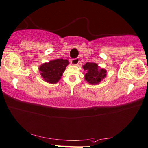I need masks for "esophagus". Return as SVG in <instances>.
Segmentation results:
<instances>
[{
	"mask_svg": "<svg viewBox=\"0 0 148 148\" xmlns=\"http://www.w3.org/2000/svg\"><path fill=\"white\" fill-rule=\"evenodd\" d=\"M79 63V58H72V60H71V63L72 64V65H78Z\"/></svg>",
	"mask_w": 148,
	"mask_h": 148,
	"instance_id": "34e87169",
	"label": "esophagus"
}]
</instances>
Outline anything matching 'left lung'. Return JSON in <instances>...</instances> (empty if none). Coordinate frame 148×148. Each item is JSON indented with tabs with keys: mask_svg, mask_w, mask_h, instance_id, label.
<instances>
[{
	"mask_svg": "<svg viewBox=\"0 0 148 148\" xmlns=\"http://www.w3.org/2000/svg\"><path fill=\"white\" fill-rule=\"evenodd\" d=\"M86 71L85 79L90 84H97L106 76V70L104 69H99L98 65L93 63H87L83 66Z\"/></svg>",
	"mask_w": 148,
	"mask_h": 148,
	"instance_id": "8db88e82",
	"label": "left lung"
}]
</instances>
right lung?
Wrapping results in <instances>:
<instances>
[{"mask_svg":"<svg viewBox=\"0 0 148 148\" xmlns=\"http://www.w3.org/2000/svg\"><path fill=\"white\" fill-rule=\"evenodd\" d=\"M68 63L67 60L56 59L51 60L49 63L42 65L39 68V70L42 77L45 81L50 83H56L60 80Z\"/></svg>","mask_w":148,"mask_h":148,"instance_id":"add662e5","label":"right lung"}]
</instances>
